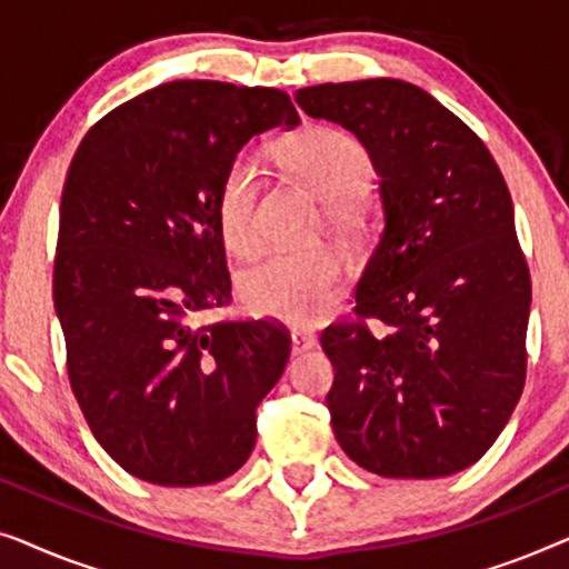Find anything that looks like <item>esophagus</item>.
<instances>
[{
    "label": "esophagus",
    "mask_w": 569,
    "mask_h": 569,
    "mask_svg": "<svg viewBox=\"0 0 569 569\" xmlns=\"http://www.w3.org/2000/svg\"><path fill=\"white\" fill-rule=\"evenodd\" d=\"M316 345H318L316 333H310V331H298V329L292 331V355H302V352H308V349H313Z\"/></svg>",
    "instance_id": "34e87169"
}]
</instances>
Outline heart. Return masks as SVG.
Returning <instances> with one entry per match:
<instances>
[{
  "label": "heart",
  "instance_id": "1",
  "mask_svg": "<svg viewBox=\"0 0 569 569\" xmlns=\"http://www.w3.org/2000/svg\"><path fill=\"white\" fill-rule=\"evenodd\" d=\"M277 160L326 201V220L357 240L365 230L360 193L368 189L372 160L360 139L341 129L310 127L277 147ZM256 168L238 154L224 170L214 199L220 236L232 253H253ZM341 284V259L329 246L271 251L238 274V298L253 316L302 323L323 313Z\"/></svg>",
  "mask_w": 569,
  "mask_h": 569
}]
</instances>
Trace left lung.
Masks as SVG:
<instances>
[{
    "instance_id": "left-lung-1",
    "label": "left lung",
    "mask_w": 569,
    "mask_h": 569,
    "mask_svg": "<svg viewBox=\"0 0 569 569\" xmlns=\"http://www.w3.org/2000/svg\"><path fill=\"white\" fill-rule=\"evenodd\" d=\"M295 100L368 147L386 214L355 318L321 333L333 435L378 477L463 471L526 383L531 274L508 183L485 142L411 82H326Z\"/></svg>"
}]
</instances>
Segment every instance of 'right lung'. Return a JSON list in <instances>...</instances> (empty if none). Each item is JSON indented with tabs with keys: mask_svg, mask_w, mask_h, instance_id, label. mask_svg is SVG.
<instances>
[{
	"mask_svg": "<svg viewBox=\"0 0 569 569\" xmlns=\"http://www.w3.org/2000/svg\"><path fill=\"white\" fill-rule=\"evenodd\" d=\"M279 123H300L282 90L176 80L106 113L69 166L53 259L69 383L106 453L150 485L236 473L290 357L279 323L197 326L232 300L217 189Z\"/></svg>",
	"mask_w": 569,
	"mask_h": 569,
	"instance_id": "1",
	"label": "right lung"
}]
</instances>
